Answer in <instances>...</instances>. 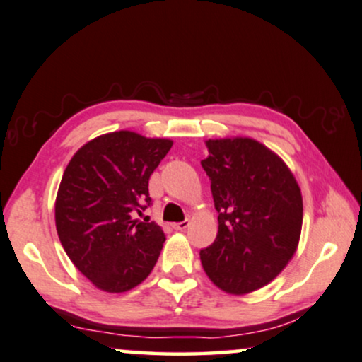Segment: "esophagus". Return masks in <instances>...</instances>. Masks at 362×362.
Instances as JSON below:
<instances>
[{"mask_svg":"<svg viewBox=\"0 0 362 362\" xmlns=\"http://www.w3.org/2000/svg\"><path fill=\"white\" fill-rule=\"evenodd\" d=\"M173 230H187L190 226V221L189 220H184V221H177V223H173Z\"/></svg>","mask_w":362,"mask_h":362,"instance_id":"34e87169","label":"esophagus"}]
</instances>
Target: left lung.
Masks as SVG:
<instances>
[{
	"label": "left lung",
	"mask_w": 362,
	"mask_h": 362,
	"mask_svg": "<svg viewBox=\"0 0 362 362\" xmlns=\"http://www.w3.org/2000/svg\"><path fill=\"white\" fill-rule=\"evenodd\" d=\"M202 167L210 177L218 233L200 259L206 276L228 295L273 281L296 253L303 197L283 158L250 137L209 139Z\"/></svg>",
	"instance_id": "1"
}]
</instances>
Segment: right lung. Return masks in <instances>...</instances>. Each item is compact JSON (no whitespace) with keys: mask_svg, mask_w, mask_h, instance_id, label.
Here are the masks:
<instances>
[{"mask_svg":"<svg viewBox=\"0 0 362 362\" xmlns=\"http://www.w3.org/2000/svg\"><path fill=\"white\" fill-rule=\"evenodd\" d=\"M170 139L117 131L84 144L56 197V230L74 267L99 290L124 293L146 279L165 242L162 226L136 214L151 205L148 178Z\"/></svg>","mask_w":362,"mask_h":362,"instance_id":"add662e5","label":"right lung"}]
</instances>
